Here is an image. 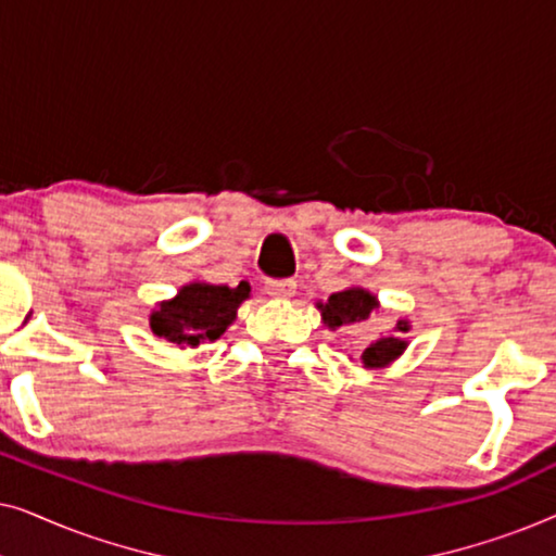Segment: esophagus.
I'll return each mask as SVG.
<instances>
[{"mask_svg":"<svg viewBox=\"0 0 556 556\" xmlns=\"http://www.w3.org/2000/svg\"><path fill=\"white\" fill-rule=\"evenodd\" d=\"M265 291H268V295H273V299H291L295 293V280L293 278L268 280V283H265Z\"/></svg>","mask_w":556,"mask_h":556,"instance_id":"34e87169","label":"esophagus"}]
</instances>
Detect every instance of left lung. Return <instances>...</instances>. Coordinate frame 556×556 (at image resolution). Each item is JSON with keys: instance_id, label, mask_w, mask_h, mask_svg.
I'll return each instance as SVG.
<instances>
[{"instance_id": "left-lung-1", "label": "left lung", "mask_w": 556, "mask_h": 556, "mask_svg": "<svg viewBox=\"0 0 556 556\" xmlns=\"http://www.w3.org/2000/svg\"><path fill=\"white\" fill-rule=\"evenodd\" d=\"M379 308V301L375 293H369L367 288L352 286L346 291L331 293L329 301L318 303V311H321L324 324L329 329H339V326L354 324V321H367L371 311ZM409 331L407 318H400L397 326H394V333H387V337L371 341V344L364 349L362 364L369 369H379L392 364L397 356L407 349L405 333Z\"/></svg>"}]
</instances>
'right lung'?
<instances>
[{
  "instance_id": "right-lung-1",
  "label": "right lung",
  "mask_w": 556,
  "mask_h": 556,
  "mask_svg": "<svg viewBox=\"0 0 556 556\" xmlns=\"http://www.w3.org/2000/svg\"><path fill=\"white\" fill-rule=\"evenodd\" d=\"M248 295V280H240L235 288L192 280L181 286L172 301H162L151 311V331L177 346L194 349L202 341H215L235 321L240 303Z\"/></svg>"
}]
</instances>
